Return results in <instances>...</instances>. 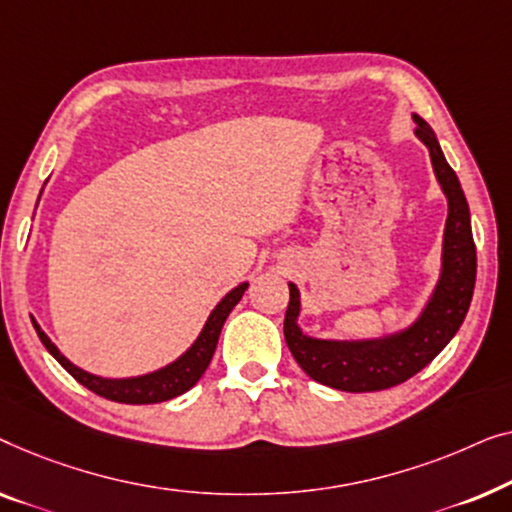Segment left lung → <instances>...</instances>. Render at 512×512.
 <instances>
[{
  "instance_id": "8db88e82",
  "label": "left lung",
  "mask_w": 512,
  "mask_h": 512,
  "mask_svg": "<svg viewBox=\"0 0 512 512\" xmlns=\"http://www.w3.org/2000/svg\"><path fill=\"white\" fill-rule=\"evenodd\" d=\"M415 134L429 148L436 181L448 197V220L443 234V266L436 290L420 318L397 334L364 341H327L306 336L297 325L301 301L290 283L285 313V341L297 364L315 383L341 392H378L406 383L422 371L457 334L469 313L475 287V243L471 213L459 178L445 160L438 139L420 115H413Z\"/></svg>"
}]
</instances>
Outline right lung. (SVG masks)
I'll use <instances>...</instances> for the list:
<instances>
[{"instance_id":"add662e5","label":"right lung","mask_w":512,"mask_h":512,"mask_svg":"<svg viewBox=\"0 0 512 512\" xmlns=\"http://www.w3.org/2000/svg\"><path fill=\"white\" fill-rule=\"evenodd\" d=\"M248 290V283H241L239 287H234L232 292H227L225 297L220 299V304L213 308V313L208 315L204 329L197 336L190 348H187L176 362H171L162 369H157L153 373H146V376H136V378H102V376H92V373L78 369L76 364H71L67 357L57 350V345L50 341V338L43 334L41 327L37 325V320L32 318V325L37 329V334L41 338V343L46 345V350L53 355L57 362H60L64 369H67L71 376H74L78 383L83 387H88L99 397L118 401V403H160V401H169L190 390V387L197 385V380L204 376V371L211 364L215 345H218L222 325H225L227 315L232 313V308L239 304L243 292Z\"/></svg>"}]
</instances>
